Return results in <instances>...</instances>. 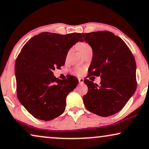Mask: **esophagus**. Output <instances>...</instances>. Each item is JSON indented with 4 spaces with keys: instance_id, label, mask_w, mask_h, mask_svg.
<instances>
[{
    "instance_id": "1",
    "label": "esophagus",
    "mask_w": 149,
    "mask_h": 149,
    "mask_svg": "<svg viewBox=\"0 0 149 149\" xmlns=\"http://www.w3.org/2000/svg\"><path fill=\"white\" fill-rule=\"evenodd\" d=\"M79 82L80 84H83L84 83V79L83 78H79Z\"/></svg>"
}]
</instances>
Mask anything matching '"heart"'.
<instances>
[{"label":"heart","mask_w":149,"mask_h":149,"mask_svg":"<svg viewBox=\"0 0 149 149\" xmlns=\"http://www.w3.org/2000/svg\"><path fill=\"white\" fill-rule=\"evenodd\" d=\"M88 48H90V46H89L87 43H85V42H83V43H81L79 45V50L80 51L81 53L86 49H88ZM74 72H76V74H77L78 75H81L83 73V70L81 68H77L75 69Z\"/></svg>","instance_id":"obj_1"}]
</instances>
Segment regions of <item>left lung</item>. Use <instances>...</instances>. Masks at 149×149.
<instances>
[{"label":"left lung","mask_w":149,"mask_h":149,"mask_svg":"<svg viewBox=\"0 0 149 149\" xmlns=\"http://www.w3.org/2000/svg\"><path fill=\"white\" fill-rule=\"evenodd\" d=\"M82 36L93 51L89 74L101 78L100 86L84 79L88 87L83 97L85 107L101 117L115 115L136 89L135 59L125 42L113 32L104 30Z\"/></svg>","instance_id":"obj_1"}]
</instances>
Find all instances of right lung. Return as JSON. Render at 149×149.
<instances>
[{"instance_id": "obj_1", "label": "right lung", "mask_w": 149, "mask_h": 149, "mask_svg": "<svg viewBox=\"0 0 149 149\" xmlns=\"http://www.w3.org/2000/svg\"><path fill=\"white\" fill-rule=\"evenodd\" d=\"M79 41H83L81 33L41 32L30 38L18 55L15 64L17 98L36 119L50 121L65 111L66 96L79 80L70 75L62 81L53 70L64 66L68 50Z\"/></svg>"}]
</instances>
